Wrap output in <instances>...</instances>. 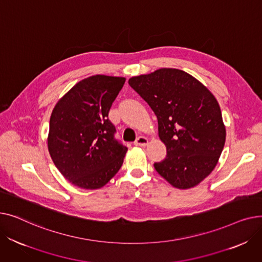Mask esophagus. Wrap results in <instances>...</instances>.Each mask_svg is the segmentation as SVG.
<instances>
[{
	"label": "esophagus",
	"instance_id": "esophagus-1",
	"mask_svg": "<svg viewBox=\"0 0 262 262\" xmlns=\"http://www.w3.org/2000/svg\"><path fill=\"white\" fill-rule=\"evenodd\" d=\"M134 144L137 146H146L148 144V139L143 136H140L139 138L134 142Z\"/></svg>",
	"mask_w": 262,
	"mask_h": 262
}]
</instances>
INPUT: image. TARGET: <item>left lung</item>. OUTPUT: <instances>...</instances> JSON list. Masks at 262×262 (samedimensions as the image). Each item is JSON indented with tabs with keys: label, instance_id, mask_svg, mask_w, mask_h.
Wrapping results in <instances>:
<instances>
[{
	"label": "left lung",
	"instance_id": "1",
	"mask_svg": "<svg viewBox=\"0 0 262 262\" xmlns=\"http://www.w3.org/2000/svg\"><path fill=\"white\" fill-rule=\"evenodd\" d=\"M158 120L167 157L155 170L177 189L198 186L215 168L226 129L214 95L189 73L161 68L128 79Z\"/></svg>",
	"mask_w": 262,
	"mask_h": 262
}]
</instances>
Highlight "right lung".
Segmentation results:
<instances>
[{
  "label": "right lung",
  "instance_id": "right-lung-1",
  "mask_svg": "<svg viewBox=\"0 0 262 262\" xmlns=\"http://www.w3.org/2000/svg\"><path fill=\"white\" fill-rule=\"evenodd\" d=\"M125 77L93 75L78 81L55 105L48 148L55 166L74 186L95 190L120 170L127 147L115 139L108 113Z\"/></svg>",
  "mask_w": 262,
  "mask_h": 262
}]
</instances>
